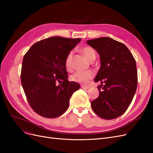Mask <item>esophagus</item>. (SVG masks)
<instances>
[{"label": "esophagus", "instance_id": "obj_1", "mask_svg": "<svg viewBox=\"0 0 153 153\" xmlns=\"http://www.w3.org/2000/svg\"><path fill=\"white\" fill-rule=\"evenodd\" d=\"M81 87H82V89H85V90H87V89H89V87L84 86V85H82V86H81Z\"/></svg>", "mask_w": 153, "mask_h": 153}]
</instances>
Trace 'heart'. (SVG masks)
<instances>
[{
	"instance_id": "b5f03b06",
	"label": "heart",
	"mask_w": 153,
	"mask_h": 153,
	"mask_svg": "<svg viewBox=\"0 0 153 153\" xmlns=\"http://www.w3.org/2000/svg\"><path fill=\"white\" fill-rule=\"evenodd\" d=\"M81 52L84 54V56L89 60V61L96 57V52L94 50L90 47H85L81 48ZM72 56L73 52H69L65 59V66L67 69L71 68L72 64ZM93 76V73L91 71H78L73 74L71 76V79L76 82L81 83V84H87Z\"/></svg>"
}]
</instances>
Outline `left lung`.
<instances>
[{"label": "left lung", "instance_id": "left-lung-1", "mask_svg": "<svg viewBox=\"0 0 153 153\" xmlns=\"http://www.w3.org/2000/svg\"><path fill=\"white\" fill-rule=\"evenodd\" d=\"M87 43L97 51L101 62L94 79L101 82L100 95L91 101V107L101 118L115 119L126 112L135 94L136 61L126 45L108 37L87 40Z\"/></svg>", "mask_w": 153, "mask_h": 153}]
</instances>
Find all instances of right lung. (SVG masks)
Segmentation results:
<instances>
[{"label": "right lung", "mask_w": 153, "mask_h": 153, "mask_svg": "<svg viewBox=\"0 0 153 153\" xmlns=\"http://www.w3.org/2000/svg\"><path fill=\"white\" fill-rule=\"evenodd\" d=\"M81 39L53 36L34 44L23 59L21 82L35 112L55 118L66 112L80 84L69 82L65 59Z\"/></svg>", "instance_id": "add662e5"}]
</instances>
